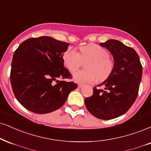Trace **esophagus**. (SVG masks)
Instances as JSON below:
<instances>
[{
  "label": "esophagus",
  "mask_w": 151,
  "mask_h": 151,
  "mask_svg": "<svg viewBox=\"0 0 151 151\" xmlns=\"http://www.w3.org/2000/svg\"><path fill=\"white\" fill-rule=\"evenodd\" d=\"M83 86H84V85L81 84V83H79V84H78V87H79V88H81V87H83Z\"/></svg>",
  "instance_id": "34e87169"
}]
</instances>
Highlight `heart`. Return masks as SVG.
Here are the masks:
<instances>
[{
  "label": "heart",
  "instance_id": "b5f03b06",
  "mask_svg": "<svg viewBox=\"0 0 151 151\" xmlns=\"http://www.w3.org/2000/svg\"><path fill=\"white\" fill-rule=\"evenodd\" d=\"M81 52L76 50H68L64 54V62L66 68L73 73L81 67L83 61H87V70H82L73 74V78L80 83H91L104 81L112 73L115 62L109 57L105 48L96 44H90L80 48Z\"/></svg>",
  "mask_w": 151,
  "mask_h": 151
}]
</instances>
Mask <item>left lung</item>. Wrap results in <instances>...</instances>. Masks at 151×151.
Masks as SVG:
<instances>
[{
	"label": "left lung",
	"instance_id": "obj_1",
	"mask_svg": "<svg viewBox=\"0 0 151 151\" xmlns=\"http://www.w3.org/2000/svg\"><path fill=\"white\" fill-rule=\"evenodd\" d=\"M113 56L112 73L101 83L104 90L93 88V94L85 98L87 109L101 120H111L123 115L134 103L142 78V65L137 52L117 40L99 43Z\"/></svg>",
	"mask_w": 151,
	"mask_h": 151
}]
</instances>
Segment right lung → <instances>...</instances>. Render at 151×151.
I'll use <instances>...</instances> for the list:
<instances>
[{
  "label": "right lung",
  "instance_id": "add662e5",
  "mask_svg": "<svg viewBox=\"0 0 151 151\" xmlns=\"http://www.w3.org/2000/svg\"><path fill=\"white\" fill-rule=\"evenodd\" d=\"M68 43L51 37L31 38L22 42L13 55L10 83L17 101L31 112L51 113L66 102L78 87L64 67V52ZM61 79V80H59Z\"/></svg>",
  "mask_w": 151,
  "mask_h": 151
}]
</instances>
